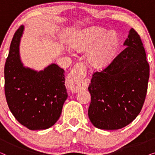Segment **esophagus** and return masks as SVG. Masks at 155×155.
<instances>
[{
    "label": "esophagus",
    "instance_id": "34e87169",
    "mask_svg": "<svg viewBox=\"0 0 155 155\" xmlns=\"http://www.w3.org/2000/svg\"><path fill=\"white\" fill-rule=\"evenodd\" d=\"M86 70L82 63H77L72 70L68 79V87L72 92H78L83 86Z\"/></svg>",
    "mask_w": 155,
    "mask_h": 155
}]
</instances>
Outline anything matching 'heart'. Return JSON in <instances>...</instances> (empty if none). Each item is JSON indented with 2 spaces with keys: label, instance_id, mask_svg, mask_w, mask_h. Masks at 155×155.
Masks as SVG:
<instances>
[{
  "label": "heart",
  "instance_id": "1",
  "mask_svg": "<svg viewBox=\"0 0 155 155\" xmlns=\"http://www.w3.org/2000/svg\"><path fill=\"white\" fill-rule=\"evenodd\" d=\"M119 40L117 35L100 27H90L76 34L71 47L77 51H88L86 62L94 69L109 66L117 52Z\"/></svg>",
  "mask_w": 155,
  "mask_h": 155
}]
</instances>
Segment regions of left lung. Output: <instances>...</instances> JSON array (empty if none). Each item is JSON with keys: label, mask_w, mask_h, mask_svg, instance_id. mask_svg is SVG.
Wrapping results in <instances>:
<instances>
[{"label": "left lung", "mask_w": 155, "mask_h": 155, "mask_svg": "<svg viewBox=\"0 0 155 155\" xmlns=\"http://www.w3.org/2000/svg\"><path fill=\"white\" fill-rule=\"evenodd\" d=\"M125 49L111 64L92 75L88 90V116L97 128L117 130L130 124L141 111L150 77V65L143 42L131 29Z\"/></svg>", "instance_id": "8db88e82"}]
</instances>
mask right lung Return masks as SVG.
<instances>
[{
	"mask_svg": "<svg viewBox=\"0 0 155 155\" xmlns=\"http://www.w3.org/2000/svg\"><path fill=\"white\" fill-rule=\"evenodd\" d=\"M24 26L15 31L5 64V94L15 118L29 130H44L56 124L68 97L63 69L56 64L35 71L23 66L20 42Z\"/></svg>",
	"mask_w": 155,
	"mask_h": 155,
	"instance_id": "1",
	"label": "right lung"
}]
</instances>
